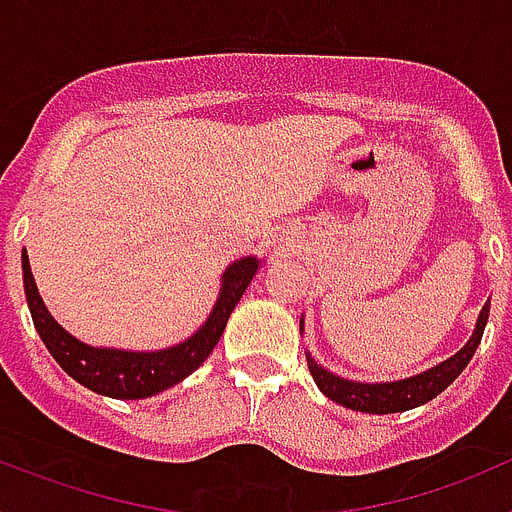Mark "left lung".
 Instances as JSON below:
<instances>
[{
  "instance_id": "8db88e82",
  "label": "left lung",
  "mask_w": 512,
  "mask_h": 512,
  "mask_svg": "<svg viewBox=\"0 0 512 512\" xmlns=\"http://www.w3.org/2000/svg\"><path fill=\"white\" fill-rule=\"evenodd\" d=\"M487 318H490V302L482 307L477 320V328H474L472 338L467 341V346L461 348L459 354H454L451 359L441 361L438 366L428 369V372L418 374V377L402 379V382H384V384H361V382H348V379L336 377L330 374L328 369L318 366L315 361L307 356V369H310L312 379L320 387L325 397H330L333 402L343 405V408L359 410V413H374V415H387V413H402V410L418 408L425 405L428 400H433L436 395H441L461 372L464 366L472 361L474 351H477L479 341H482V333H485Z\"/></svg>"
}]
</instances>
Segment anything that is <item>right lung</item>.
Wrapping results in <instances>:
<instances>
[{"mask_svg":"<svg viewBox=\"0 0 512 512\" xmlns=\"http://www.w3.org/2000/svg\"><path fill=\"white\" fill-rule=\"evenodd\" d=\"M256 269H259V261L248 256V259L235 261L225 271L223 292L217 297L215 310H212L207 323L192 338H187V341L174 348H166V351L135 354V351L87 346V343L76 341L71 333H66L45 310L43 300L38 295V287H35L27 253H22V282H25L27 307H30L35 330L43 338L45 348L51 351L53 359L61 364V369L69 377H74L76 382L89 387L92 392L117 397V400L151 397L156 392L174 387L184 377H189L212 354V348L217 346L230 312H233V307L238 305L241 295L246 292Z\"/></svg>","mask_w":512,"mask_h":512,"instance_id":"1","label":"right lung"}]
</instances>
